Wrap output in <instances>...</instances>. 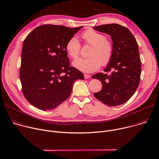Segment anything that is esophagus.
Masks as SVG:
<instances>
[{
	"label": "esophagus",
	"mask_w": 159,
	"mask_h": 159,
	"mask_svg": "<svg viewBox=\"0 0 159 159\" xmlns=\"http://www.w3.org/2000/svg\"><path fill=\"white\" fill-rule=\"evenodd\" d=\"M84 77H85V79H89V78H90V76L89 75H88V74H84Z\"/></svg>",
	"instance_id": "34e87169"
}]
</instances>
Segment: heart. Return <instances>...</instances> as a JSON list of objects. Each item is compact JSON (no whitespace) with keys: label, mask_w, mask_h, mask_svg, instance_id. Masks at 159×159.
I'll list each match as a JSON object with an SVG mask.
<instances>
[{"label":"heart","mask_w":159,"mask_h":159,"mask_svg":"<svg viewBox=\"0 0 159 159\" xmlns=\"http://www.w3.org/2000/svg\"><path fill=\"white\" fill-rule=\"evenodd\" d=\"M85 42L92 46L88 58H80L73 62V66L79 70L90 73L98 69L102 65L107 64L111 60L114 46L112 42L107 39L105 35L93 29H88L82 34ZM81 45L78 39L73 36L66 43V50L67 55L72 59L78 57Z\"/></svg>","instance_id":"heart-1"}]
</instances>
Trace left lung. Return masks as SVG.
Here are the masks:
<instances>
[{
    "label": "left lung",
    "mask_w": 159,
    "mask_h": 159,
    "mask_svg": "<svg viewBox=\"0 0 159 159\" xmlns=\"http://www.w3.org/2000/svg\"><path fill=\"white\" fill-rule=\"evenodd\" d=\"M93 29L111 36L114 53L105 73L92 76L101 81L102 88L94 97L109 106L121 105L134 95L140 79L141 61L138 43L125 27L117 24H105ZM111 71V75L107 73Z\"/></svg>",
    "instance_id": "left-lung-1"
}]
</instances>
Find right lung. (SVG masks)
<instances>
[{"label":"right lung","mask_w":159,"mask_h":159,"mask_svg":"<svg viewBox=\"0 0 159 159\" xmlns=\"http://www.w3.org/2000/svg\"><path fill=\"white\" fill-rule=\"evenodd\" d=\"M83 27L45 24L36 27L23 42L20 79L25 98L35 107L55 109L70 96L82 72L70 66L68 40Z\"/></svg>","instance_id":"1"}]
</instances>
